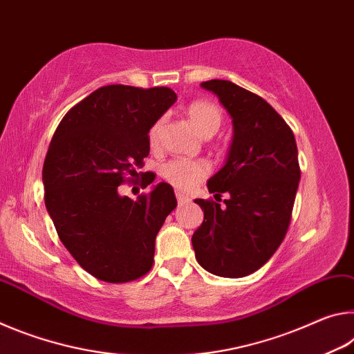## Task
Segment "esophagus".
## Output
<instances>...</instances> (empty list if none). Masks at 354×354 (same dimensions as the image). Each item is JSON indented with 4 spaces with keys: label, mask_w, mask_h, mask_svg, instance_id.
Returning a JSON list of instances; mask_svg holds the SVG:
<instances>
[{
    "label": "esophagus",
    "mask_w": 354,
    "mask_h": 354,
    "mask_svg": "<svg viewBox=\"0 0 354 354\" xmlns=\"http://www.w3.org/2000/svg\"><path fill=\"white\" fill-rule=\"evenodd\" d=\"M176 200L179 205H187V203H190V198L185 194H183V192H176Z\"/></svg>",
    "instance_id": "1"
}]
</instances>
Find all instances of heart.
I'll use <instances>...</instances> for the list:
<instances>
[{
  "label": "heart",
  "instance_id": "heart-1",
  "mask_svg": "<svg viewBox=\"0 0 354 354\" xmlns=\"http://www.w3.org/2000/svg\"><path fill=\"white\" fill-rule=\"evenodd\" d=\"M185 117L201 137L214 136L223 122V112L217 104L206 100H196L185 107ZM164 120L159 118L148 131V143L151 148H159L162 139ZM162 178L176 189L189 190L201 183L209 175V165L205 160L173 159L162 165Z\"/></svg>",
  "mask_w": 354,
  "mask_h": 354
}]
</instances>
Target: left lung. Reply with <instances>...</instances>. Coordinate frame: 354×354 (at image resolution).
<instances>
[{"label": "left lung", "instance_id": "obj_1", "mask_svg": "<svg viewBox=\"0 0 354 354\" xmlns=\"http://www.w3.org/2000/svg\"><path fill=\"white\" fill-rule=\"evenodd\" d=\"M232 118L226 164L207 181L215 200H195L205 220L192 236L195 257L217 277L242 278L274 254L289 230L299 183L298 149L289 124L259 95L223 80L201 82Z\"/></svg>", "mask_w": 354, "mask_h": 354}]
</instances>
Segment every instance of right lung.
Returning a JSON list of instances; mask_svg holds the SVG:
<instances>
[{"label": "right lung", "instance_id": "obj_1", "mask_svg": "<svg viewBox=\"0 0 354 354\" xmlns=\"http://www.w3.org/2000/svg\"><path fill=\"white\" fill-rule=\"evenodd\" d=\"M175 101L169 87L104 86L71 107L53 136L41 171L45 205L64 247L97 279L128 283L151 270L175 192L159 183L131 200L118 185L139 175L148 131Z\"/></svg>", "mask_w": 354, "mask_h": 354}]
</instances>
